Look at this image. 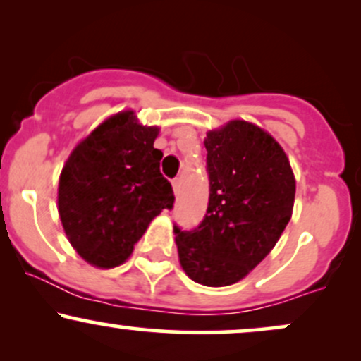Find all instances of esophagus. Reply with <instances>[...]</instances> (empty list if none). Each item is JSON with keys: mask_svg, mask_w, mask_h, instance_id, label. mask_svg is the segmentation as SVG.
Returning <instances> with one entry per match:
<instances>
[{"mask_svg": "<svg viewBox=\"0 0 361 361\" xmlns=\"http://www.w3.org/2000/svg\"><path fill=\"white\" fill-rule=\"evenodd\" d=\"M171 185H173V192H175V195L180 193V180H178V178H175V180L171 181Z\"/></svg>", "mask_w": 361, "mask_h": 361, "instance_id": "esophagus-1", "label": "esophagus"}]
</instances>
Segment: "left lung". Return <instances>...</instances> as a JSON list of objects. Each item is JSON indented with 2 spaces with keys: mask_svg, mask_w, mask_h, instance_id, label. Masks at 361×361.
I'll return each mask as SVG.
<instances>
[{
  "mask_svg": "<svg viewBox=\"0 0 361 361\" xmlns=\"http://www.w3.org/2000/svg\"><path fill=\"white\" fill-rule=\"evenodd\" d=\"M210 195L193 231L175 226L181 268L197 283L226 287L273 250L292 217L295 178L281 146L263 128L231 120L204 140Z\"/></svg>",
  "mask_w": 361,
  "mask_h": 361,
  "instance_id": "left-lung-1",
  "label": "left lung"
}]
</instances>
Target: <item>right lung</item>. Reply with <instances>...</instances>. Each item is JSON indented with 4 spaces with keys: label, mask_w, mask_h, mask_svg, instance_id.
Masks as SVG:
<instances>
[{
    "label": "right lung",
    "mask_w": 361,
    "mask_h": 361,
    "mask_svg": "<svg viewBox=\"0 0 361 361\" xmlns=\"http://www.w3.org/2000/svg\"><path fill=\"white\" fill-rule=\"evenodd\" d=\"M157 127L120 111L82 139L66 161L57 205L64 233L82 259L98 268L122 264L156 215L173 209L161 175Z\"/></svg>",
    "instance_id": "obj_1"
}]
</instances>
